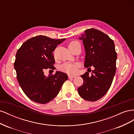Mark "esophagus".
<instances>
[{
	"label": "esophagus",
	"instance_id": "esophagus-1",
	"mask_svg": "<svg viewBox=\"0 0 134 134\" xmlns=\"http://www.w3.org/2000/svg\"><path fill=\"white\" fill-rule=\"evenodd\" d=\"M68 77L69 79H71V78H74L75 77V75H68Z\"/></svg>",
	"mask_w": 134,
	"mask_h": 134
}]
</instances>
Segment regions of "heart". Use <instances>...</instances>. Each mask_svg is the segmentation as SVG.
Wrapping results in <instances>:
<instances>
[{"label":"heart","instance_id":"1","mask_svg":"<svg viewBox=\"0 0 134 134\" xmlns=\"http://www.w3.org/2000/svg\"><path fill=\"white\" fill-rule=\"evenodd\" d=\"M77 43H79L77 41L71 42L69 44V48L72 47ZM80 66V64L79 63H66L62 65L61 69L63 71L66 72V73L74 74L78 71Z\"/></svg>","mask_w":134,"mask_h":134}]
</instances>
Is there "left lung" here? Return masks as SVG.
Here are the masks:
<instances>
[{
  "label": "left lung",
  "instance_id": "left-lung-1",
  "mask_svg": "<svg viewBox=\"0 0 134 134\" xmlns=\"http://www.w3.org/2000/svg\"><path fill=\"white\" fill-rule=\"evenodd\" d=\"M79 39L83 40L86 51L84 67L91 69L93 66L94 69L91 75L86 72L80 76L84 82L78 92L84 99L94 102L106 94L115 75V43L108 35L94 28L86 30Z\"/></svg>",
  "mask_w": 134,
  "mask_h": 134
}]
</instances>
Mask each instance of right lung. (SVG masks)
Wrapping results in <instances>:
<instances>
[{
  "label": "right lung",
  "instance_id": "add662e5",
  "mask_svg": "<svg viewBox=\"0 0 134 134\" xmlns=\"http://www.w3.org/2000/svg\"><path fill=\"white\" fill-rule=\"evenodd\" d=\"M65 39L37 36L27 40L17 52L14 66L18 82L25 94L35 102H50L68 79V75L63 72L57 71L47 76L43 72L48 68L54 70L52 52Z\"/></svg>",
  "mask_w": 134,
  "mask_h": 134
}]
</instances>
